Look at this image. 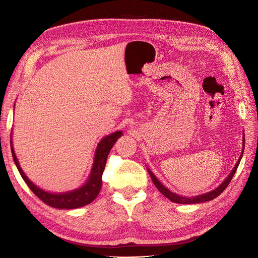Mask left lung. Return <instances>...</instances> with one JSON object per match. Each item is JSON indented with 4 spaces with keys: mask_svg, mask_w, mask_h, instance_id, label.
<instances>
[{
    "mask_svg": "<svg viewBox=\"0 0 258 258\" xmlns=\"http://www.w3.org/2000/svg\"><path fill=\"white\" fill-rule=\"evenodd\" d=\"M242 140H243V142H242V145H243V146H242L241 155H240L239 159L237 161L235 167L233 168V170L231 171V173L228 175V177L225 179V181H224L219 187H217V188L214 189L213 191L205 193V194H203V195L193 196V198H183V196H179V195H177V194H175V193H173V192H171L170 190H168L165 186H163L162 182L158 181V179L154 176V174L151 172V171H150L149 169H148V172H149V174H150V176H151V179H152L153 183L155 185V187L158 189V191L161 192L164 196H166V198H167L168 200H170L171 202L176 203V204H199V203H205V202L212 201V200H214L215 198H217V196H218L219 194H222V193L224 192V190L228 187V185L230 183V181H231L233 175H234L235 172H236V170H237L238 165H239V162H240V159H241V156H242V153H243V149H244V137H243Z\"/></svg>",
    "mask_w": 258,
    "mask_h": 258,
    "instance_id": "8db88e82",
    "label": "left lung"
}]
</instances>
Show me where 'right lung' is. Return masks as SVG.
Instances as JSON below:
<instances>
[{
  "label": "right lung",
  "instance_id": "1",
  "mask_svg": "<svg viewBox=\"0 0 258 258\" xmlns=\"http://www.w3.org/2000/svg\"><path fill=\"white\" fill-rule=\"evenodd\" d=\"M121 134H122L121 131H116L112 134H110V136L104 138L100 142L95 151L94 163H93V167L91 170L89 179L86 181L85 185H83L81 188L75 191L67 192V193H60V194L48 193L40 189L39 187H36L34 183H32L27 178L25 173L22 171L17 159L16 153L14 151V148H12V143H10L11 153H12V157H14V161L16 163V166L19 170L21 176L23 177L24 181L27 183L29 189L36 196H38L43 203H45L46 205L50 207L57 208V209H76V208H80L90 204L92 201L95 200L96 196L99 195L102 188V175L105 170L108 154L110 150H111L113 145L115 144V142L118 140V138H120Z\"/></svg>",
  "mask_w": 258,
  "mask_h": 258
}]
</instances>
